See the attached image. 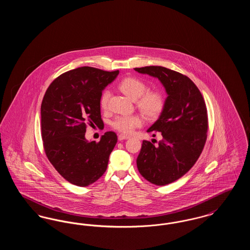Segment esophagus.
Masks as SVG:
<instances>
[{
    "label": "esophagus",
    "instance_id": "obj_1",
    "mask_svg": "<svg viewBox=\"0 0 250 250\" xmlns=\"http://www.w3.org/2000/svg\"><path fill=\"white\" fill-rule=\"evenodd\" d=\"M129 138H130L129 136H126V135H123V134H120L119 136H118V140H119V141L127 140V139H129Z\"/></svg>",
    "mask_w": 250,
    "mask_h": 250
}]
</instances>
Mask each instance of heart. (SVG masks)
I'll return each instance as SVG.
<instances>
[{"instance_id": "heart-1", "label": "heart", "mask_w": 250, "mask_h": 250, "mask_svg": "<svg viewBox=\"0 0 250 250\" xmlns=\"http://www.w3.org/2000/svg\"><path fill=\"white\" fill-rule=\"evenodd\" d=\"M119 89L131 99L136 100V105L143 114L149 118L158 117L164 107L165 99L157 91H147V85L136 77L123 79L119 83ZM110 92L104 90L99 98V105L103 110H107ZM111 127L123 134H131L136 128L142 126L143 119L140 115H120L111 122Z\"/></svg>"}]
</instances>
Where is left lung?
I'll list each match as a JSON object with an SVG mask.
<instances>
[{"label": "left lung", "instance_id": "1", "mask_svg": "<svg viewBox=\"0 0 250 250\" xmlns=\"http://www.w3.org/2000/svg\"><path fill=\"white\" fill-rule=\"evenodd\" d=\"M134 69L157 78L167 94L161 115L147 130L160 132L162 140L156 145L143 141L137 158L144 178L156 186H166L185 175L202 154L208 131L207 108L188 77L163 66Z\"/></svg>", "mask_w": 250, "mask_h": 250}]
</instances>
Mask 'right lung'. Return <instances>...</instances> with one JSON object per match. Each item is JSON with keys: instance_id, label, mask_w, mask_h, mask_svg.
Instances as JSON below:
<instances>
[{"instance_id": "1", "label": "right lung", "mask_w": 250, "mask_h": 250, "mask_svg": "<svg viewBox=\"0 0 250 250\" xmlns=\"http://www.w3.org/2000/svg\"><path fill=\"white\" fill-rule=\"evenodd\" d=\"M119 70L83 66L65 72L48 86L41 104V136L46 155L60 174L78 187H87L107 169L117 135L106 132L98 143L88 142V125L103 124L99 98Z\"/></svg>"}]
</instances>
